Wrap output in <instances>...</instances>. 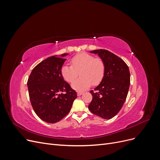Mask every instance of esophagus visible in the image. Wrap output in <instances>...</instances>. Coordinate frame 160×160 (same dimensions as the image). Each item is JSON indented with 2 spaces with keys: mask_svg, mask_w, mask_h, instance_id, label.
Masks as SVG:
<instances>
[{
  "mask_svg": "<svg viewBox=\"0 0 160 160\" xmlns=\"http://www.w3.org/2000/svg\"><path fill=\"white\" fill-rule=\"evenodd\" d=\"M83 93H84L83 92H80V91H79V92H77V96H81V95H83Z\"/></svg>",
  "mask_w": 160,
  "mask_h": 160,
  "instance_id": "obj_1",
  "label": "esophagus"
}]
</instances>
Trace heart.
<instances>
[{
    "mask_svg": "<svg viewBox=\"0 0 160 160\" xmlns=\"http://www.w3.org/2000/svg\"><path fill=\"white\" fill-rule=\"evenodd\" d=\"M71 65H63L61 69V75L67 82L71 83L78 76L81 77L75 80L71 84L72 88L83 91L93 84L98 85L102 81L105 74V64L100 58L82 52L73 57L71 60Z\"/></svg>",
    "mask_w": 160,
    "mask_h": 160,
    "instance_id": "1",
    "label": "heart"
}]
</instances>
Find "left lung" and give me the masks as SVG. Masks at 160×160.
Returning a JSON list of instances; mask_svg holds the SVG:
<instances>
[{"instance_id": "8db88e82", "label": "left lung", "mask_w": 160, "mask_h": 160, "mask_svg": "<svg viewBox=\"0 0 160 160\" xmlns=\"http://www.w3.org/2000/svg\"><path fill=\"white\" fill-rule=\"evenodd\" d=\"M98 54L105 64V74L100 84L90 91L93 96L88 108L91 113L109 119L118 113L126 99L130 85V72L125 62L107 50L90 51Z\"/></svg>"}]
</instances>
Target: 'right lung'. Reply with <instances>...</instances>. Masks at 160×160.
<instances>
[{
  "instance_id": "1",
  "label": "right lung",
  "mask_w": 160,
  "mask_h": 160,
  "mask_svg": "<svg viewBox=\"0 0 160 160\" xmlns=\"http://www.w3.org/2000/svg\"><path fill=\"white\" fill-rule=\"evenodd\" d=\"M68 55L43 60L32 69L27 81L32 107L38 117L47 123H57L65 117L77 97L61 75L65 57Z\"/></svg>"
}]
</instances>
